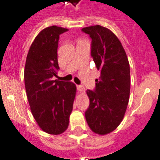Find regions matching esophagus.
Returning a JSON list of instances; mask_svg holds the SVG:
<instances>
[{"label":"esophagus","instance_id":"1","mask_svg":"<svg viewBox=\"0 0 160 160\" xmlns=\"http://www.w3.org/2000/svg\"><path fill=\"white\" fill-rule=\"evenodd\" d=\"M77 90H78L80 92L83 93V92H84V91H85V88L83 86V85H77Z\"/></svg>","mask_w":160,"mask_h":160}]
</instances>
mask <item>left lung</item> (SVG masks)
Wrapping results in <instances>:
<instances>
[{"mask_svg":"<svg viewBox=\"0 0 160 160\" xmlns=\"http://www.w3.org/2000/svg\"><path fill=\"white\" fill-rule=\"evenodd\" d=\"M82 31L92 40L91 56L101 72L95 89L87 91L90 105L85 117L93 132L105 135L120 124L126 112L131 90L129 62L121 42L110 29L96 25Z\"/></svg>","mask_w":160,"mask_h":160,"instance_id":"1","label":"left lung"}]
</instances>
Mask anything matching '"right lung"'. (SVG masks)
Returning a JSON list of instances; mask_svg holds the SVG:
<instances>
[{"mask_svg": "<svg viewBox=\"0 0 160 160\" xmlns=\"http://www.w3.org/2000/svg\"><path fill=\"white\" fill-rule=\"evenodd\" d=\"M68 30L57 26L41 30L29 48L25 65V87L31 112L42 131L55 135L68 128L77 93L72 82L52 80L59 69V35Z\"/></svg>", "mask_w": 160, "mask_h": 160, "instance_id": "obj_1", "label": "right lung"}]
</instances>
